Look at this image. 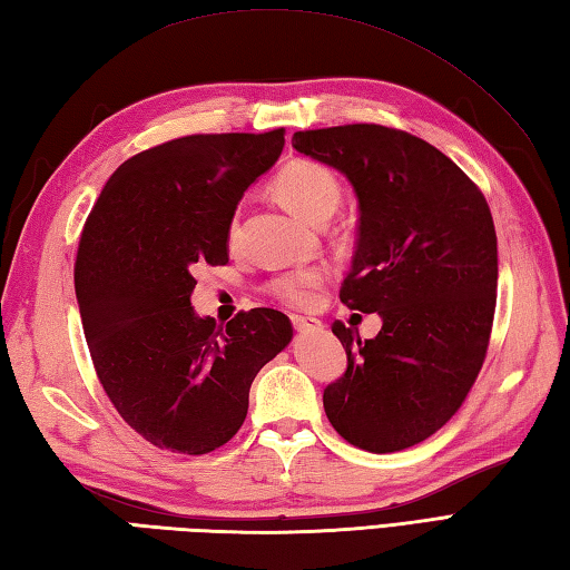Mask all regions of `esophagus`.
Returning a JSON list of instances; mask_svg holds the SVG:
<instances>
[{
  "instance_id": "34e87169",
  "label": "esophagus",
  "mask_w": 570,
  "mask_h": 570,
  "mask_svg": "<svg viewBox=\"0 0 570 570\" xmlns=\"http://www.w3.org/2000/svg\"><path fill=\"white\" fill-rule=\"evenodd\" d=\"M292 323L294 328L298 333H316V331H323V323L318 318H306V316H292Z\"/></svg>"
}]
</instances>
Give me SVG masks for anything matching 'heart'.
Segmentation results:
<instances>
[{
  "mask_svg": "<svg viewBox=\"0 0 570 570\" xmlns=\"http://www.w3.org/2000/svg\"><path fill=\"white\" fill-rule=\"evenodd\" d=\"M274 193L288 210L304 217L308 223H325L341 205V184L328 168L296 159L288 161L274 178ZM237 237V223L229 225V239ZM325 282L323 266H301L272 282V294L282 298L284 304L306 306L311 304L313 292Z\"/></svg>",
  "mask_w": 570,
  "mask_h": 570,
  "instance_id": "b5f03b06",
  "label": "heart"
}]
</instances>
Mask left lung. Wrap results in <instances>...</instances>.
Wrapping results in <instances>:
<instances>
[{"mask_svg":"<svg viewBox=\"0 0 570 570\" xmlns=\"http://www.w3.org/2000/svg\"><path fill=\"white\" fill-rule=\"evenodd\" d=\"M294 149L341 171L357 196L347 308L377 313L360 341L333 333L347 370L323 392L333 429L362 451L426 441L465 402L488 353L498 301V235L488 200L429 141L380 125L296 131Z\"/></svg>","mask_w":570,"mask_h":570,"instance_id":"1","label":"left lung"}]
</instances>
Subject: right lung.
<instances>
[{"instance_id":"1","label":"right lung","mask_w":570,"mask_h":570,"mask_svg":"<svg viewBox=\"0 0 570 570\" xmlns=\"http://www.w3.org/2000/svg\"><path fill=\"white\" fill-rule=\"evenodd\" d=\"M284 149L264 135H190L131 156L82 227L76 298L107 396L131 429L174 453L225 445L257 372L292 343L282 311L225 328L190 306L193 272L225 264L239 198Z\"/></svg>"}]
</instances>
